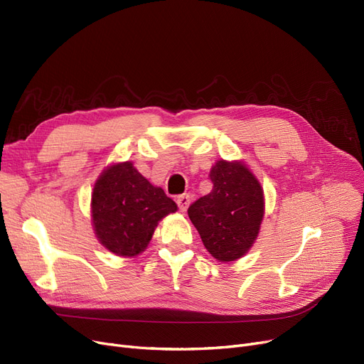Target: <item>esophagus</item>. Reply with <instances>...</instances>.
Wrapping results in <instances>:
<instances>
[{
  "label": "esophagus",
  "mask_w": 364,
  "mask_h": 364,
  "mask_svg": "<svg viewBox=\"0 0 364 364\" xmlns=\"http://www.w3.org/2000/svg\"><path fill=\"white\" fill-rule=\"evenodd\" d=\"M177 205H178L181 213H186L188 205H190V196H188V195H181V196H178V198H177Z\"/></svg>",
  "instance_id": "obj_1"
}]
</instances>
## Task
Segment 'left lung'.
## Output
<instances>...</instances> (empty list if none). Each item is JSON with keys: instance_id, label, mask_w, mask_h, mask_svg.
Segmentation results:
<instances>
[{"instance_id": "left-lung-1", "label": "left lung", "mask_w": 364, "mask_h": 364, "mask_svg": "<svg viewBox=\"0 0 364 364\" xmlns=\"http://www.w3.org/2000/svg\"><path fill=\"white\" fill-rule=\"evenodd\" d=\"M211 193L188 208V218L214 258L236 261L251 250L264 217L259 181L242 162L217 161L209 172Z\"/></svg>"}]
</instances>
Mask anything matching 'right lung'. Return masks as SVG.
<instances>
[{"mask_svg": "<svg viewBox=\"0 0 364 364\" xmlns=\"http://www.w3.org/2000/svg\"><path fill=\"white\" fill-rule=\"evenodd\" d=\"M176 211V202L161 187L151 186L132 162L107 166L92 188L95 236L119 257L141 254L158 223Z\"/></svg>", "mask_w": 364, "mask_h": 364, "instance_id": "obj_1", "label": "right lung"}]
</instances>
